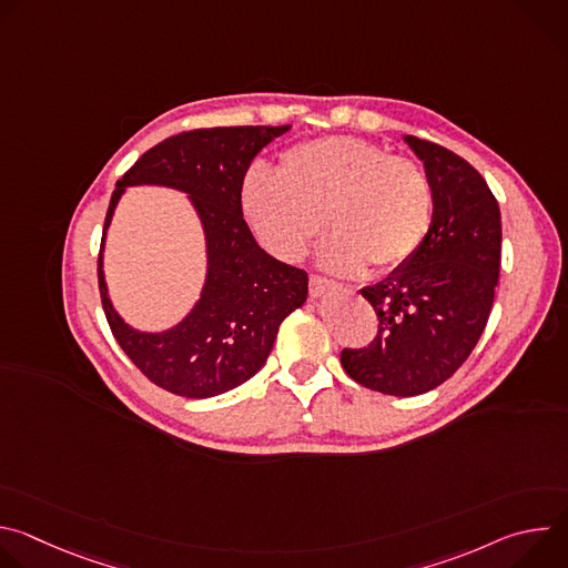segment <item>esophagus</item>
I'll return each instance as SVG.
<instances>
[{"mask_svg": "<svg viewBox=\"0 0 568 568\" xmlns=\"http://www.w3.org/2000/svg\"><path fill=\"white\" fill-rule=\"evenodd\" d=\"M335 290H339V285L328 281V278H321V276H312L310 278V292H312L314 298H323V296L335 292Z\"/></svg>", "mask_w": 568, "mask_h": 568, "instance_id": "esophagus-1", "label": "esophagus"}]
</instances>
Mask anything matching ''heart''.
<instances>
[{"mask_svg":"<svg viewBox=\"0 0 568 568\" xmlns=\"http://www.w3.org/2000/svg\"><path fill=\"white\" fill-rule=\"evenodd\" d=\"M237 204L261 247L281 261H298L326 215L335 235L321 263L337 274H359L366 263L375 272L404 265L432 220L425 175L409 159L355 136L294 145L283 152L278 173L250 169Z\"/></svg>","mask_w":568,"mask_h":568,"instance_id":"1","label":"heart"}]
</instances>
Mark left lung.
Wrapping results in <instances>:
<instances>
[{"mask_svg": "<svg viewBox=\"0 0 568 568\" xmlns=\"http://www.w3.org/2000/svg\"><path fill=\"white\" fill-rule=\"evenodd\" d=\"M402 139L425 166L432 224L407 263L362 290L382 328L368 348L342 351V366L366 388L412 397L449 379L483 335L501 267V211L463 156Z\"/></svg>", "mask_w": 568, "mask_h": 568, "instance_id": "1", "label": "left lung"}]
</instances>
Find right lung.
Here are the masks:
<instances>
[{"label":"right lung","mask_w":568,"mask_h":568,"mask_svg":"<svg viewBox=\"0 0 568 568\" xmlns=\"http://www.w3.org/2000/svg\"><path fill=\"white\" fill-rule=\"evenodd\" d=\"M292 125L182 132L141 154L116 182L99 254V287L110 328L125 355L156 386L213 397L254 377L267 362L283 318L307 301V274L270 256L240 213L237 191L254 156ZM132 185H164L192 202L207 250L201 298L166 332H139L111 303L102 270L113 211Z\"/></svg>","instance_id":"obj_1"}]
</instances>
